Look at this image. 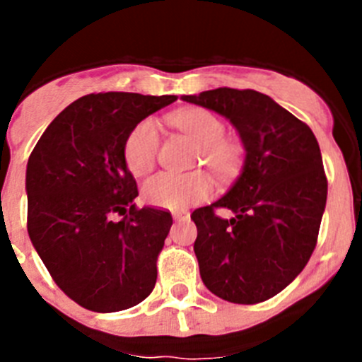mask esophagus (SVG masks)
<instances>
[{"mask_svg":"<svg viewBox=\"0 0 362 362\" xmlns=\"http://www.w3.org/2000/svg\"><path fill=\"white\" fill-rule=\"evenodd\" d=\"M172 217H174L175 221L187 219V217H188V212H187V210H177V212H174V214H172Z\"/></svg>","mask_w":362,"mask_h":362,"instance_id":"1","label":"esophagus"}]
</instances>
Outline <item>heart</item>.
Instances as JSON below:
<instances>
[{"instance_id": "obj_1", "label": "heart", "mask_w": 362, "mask_h": 362, "mask_svg": "<svg viewBox=\"0 0 362 362\" xmlns=\"http://www.w3.org/2000/svg\"><path fill=\"white\" fill-rule=\"evenodd\" d=\"M170 123L190 136L197 145V163L210 166L217 175H232L241 163L243 148L225 137V123L206 108H185L174 112ZM159 148V132L152 119L137 123L124 139V165L134 175H143L156 165ZM214 194V179L206 172L192 174L153 175L143 187V199L152 206L166 210H183L188 204L209 199Z\"/></svg>"}]
</instances>
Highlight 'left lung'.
<instances>
[{
  "mask_svg": "<svg viewBox=\"0 0 362 362\" xmlns=\"http://www.w3.org/2000/svg\"><path fill=\"white\" fill-rule=\"evenodd\" d=\"M181 99L230 119L246 152L232 188L190 216L201 279L228 303H263L299 276L317 245L328 194L317 139L308 124L250 88ZM216 208L234 217L223 220Z\"/></svg>",
  "mask_w": 362,
  "mask_h": 362,
  "instance_id": "8db88e82",
  "label": "left lung"
}]
</instances>
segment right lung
Masks as SVG:
<instances>
[{
  "label": "right lung",
  "mask_w": 362,
  "mask_h": 362,
  "mask_svg": "<svg viewBox=\"0 0 362 362\" xmlns=\"http://www.w3.org/2000/svg\"><path fill=\"white\" fill-rule=\"evenodd\" d=\"M175 99L83 95L47 127L28 158V235L57 286L83 308H132L156 286L172 216L137 209L123 145L137 123Z\"/></svg>",
  "instance_id": "right-lung-1"
}]
</instances>
